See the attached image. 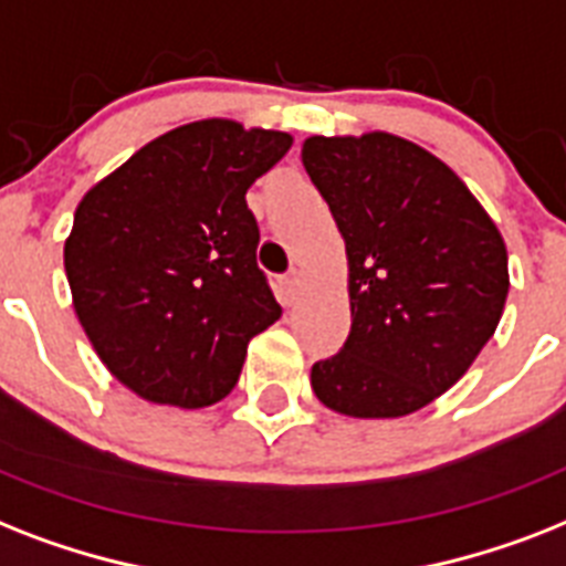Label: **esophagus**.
Returning a JSON list of instances; mask_svg holds the SVG:
<instances>
[{"label":"esophagus","mask_w":566,"mask_h":566,"mask_svg":"<svg viewBox=\"0 0 566 566\" xmlns=\"http://www.w3.org/2000/svg\"><path fill=\"white\" fill-rule=\"evenodd\" d=\"M279 287H282L284 305H293V302H296V296H298V273H296V270L284 275L282 282H279Z\"/></svg>","instance_id":"1"}]
</instances>
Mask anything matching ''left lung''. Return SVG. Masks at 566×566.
I'll use <instances>...</instances> for the list:
<instances>
[{
  "mask_svg": "<svg viewBox=\"0 0 566 566\" xmlns=\"http://www.w3.org/2000/svg\"><path fill=\"white\" fill-rule=\"evenodd\" d=\"M302 165L346 243L352 328L311 387L348 418H401L457 384L509 296L497 223L453 168L392 133L307 136Z\"/></svg>",
  "mask_w": 566,
  "mask_h": 566,
  "instance_id": "left-lung-1",
  "label": "left lung"
}]
</instances>
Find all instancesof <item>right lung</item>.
Returning <instances> with one entry per match:
<instances>
[{"instance_id": "add662e5", "label": "right lung", "mask_w": 566, "mask_h": 566, "mask_svg": "<svg viewBox=\"0 0 566 566\" xmlns=\"http://www.w3.org/2000/svg\"><path fill=\"white\" fill-rule=\"evenodd\" d=\"M291 145V133L200 118L81 197L63 243L72 307L109 375L145 401H223L250 339L282 316L255 264L247 188Z\"/></svg>"}]
</instances>
